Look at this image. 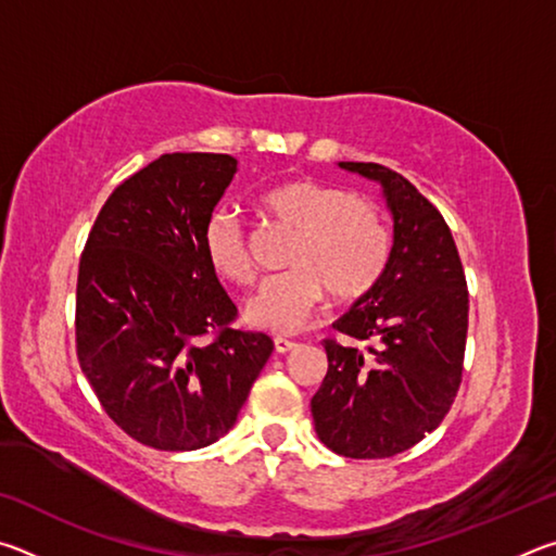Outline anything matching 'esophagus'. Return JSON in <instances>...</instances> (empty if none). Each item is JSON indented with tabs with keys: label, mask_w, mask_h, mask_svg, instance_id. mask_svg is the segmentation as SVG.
I'll list each match as a JSON object with an SVG mask.
<instances>
[{
	"label": "esophagus",
	"mask_w": 556,
	"mask_h": 556,
	"mask_svg": "<svg viewBox=\"0 0 556 556\" xmlns=\"http://www.w3.org/2000/svg\"><path fill=\"white\" fill-rule=\"evenodd\" d=\"M299 343L296 341H289V338H285V336H277L275 338V351L277 353H289V351H294Z\"/></svg>",
	"instance_id": "esophagus-1"
}]
</instances>
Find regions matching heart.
Masks as SVG:
<instances>
[{
    "label": "heart",
    "mask_w": 556,
    "mask_h": 556,
    "mask_svg": "<svg viewBox=\"0 0 556 556\" xmlns=\"http://www.w3.org/2000/svg\"><path fill=\"white\" fill-rule=\"evenodd\" d=\"M260 211L294 230L289 271L265 279L244 304V321L271 333L299 331L331 294L355 301L378 285L392 238L382 213L341 186L291 178L267 188ZM203 252L215 275L232 285L255 279L248 235L228 211H215L203 230Z\"/></svg>",
    "instance_id": "1"
}]
</instances>
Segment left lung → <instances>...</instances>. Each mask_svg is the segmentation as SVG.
Masks as SVG:
<instances>
[{"label":"left lung","instance_id":"1","mask_svg":"<svg viewBox=\"0 0 556 556\" xmlns=\"http://www.w3.org/2000/svg\"><path fill=\"white\" fill-rule=\"evenodd\" d=\"M382 186L392 213L388 267L324 341L328 372L312 400L318 439L348 458H388L419 444L458 392L468 331L466 275L451 230L402 174L338 162Z\"/></svg>","mask_w":556,"mask_h":556}]
</instances>
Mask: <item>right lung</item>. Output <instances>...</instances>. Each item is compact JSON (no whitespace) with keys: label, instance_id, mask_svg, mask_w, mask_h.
Wrapping results in <instances>:
<instances>
[{"label":"right lung","instance_id":"add662e5","mask_svg":"<svg viewBox=\"0 0 556 556\" xmlns=\"http://www.w3.org/2000/svg\"><path fill=\"white\" fill-rule=\"evenodd\" d=\"M230 154H162L98 213L78 267L75 351L102 409L139 444L211 446L232 429L271 338L238 308L203 252Z\"/></svg>","mask_w":556,"mask_h":556}]
</instances>
